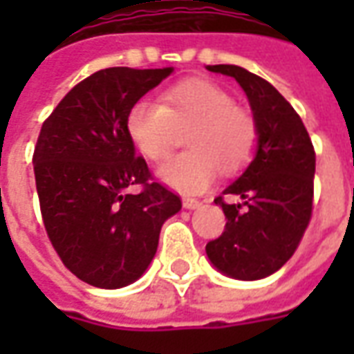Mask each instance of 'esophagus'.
Returning a JSON list of instances; mask_svg holds the SVG:
<instances>
[{
    "mask_svg": "<svg viewBox=\"0 0 354 354\" xmlns=\"http://www.w3.org/2000/svg\"><path fill=\"white\" fill-rule=\"evenodd\" d=\"M201 207V201L193 199V197H185L184 199V208H189V210H193V208H199Z\"/></svg>",
    "mask_w": 354,
    "mask_h": 354,
    "instance_id": "1",
    "label": "esophagus"
}]
</instances>
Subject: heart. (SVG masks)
<instances>
[{
	"mask_svg": "<svg viewBox=\"0 0 354 354\" xmlns=\"http://www.w3.org/2000/svg\"><path fill=\"white\" fill-rule=\"evenodd\" d=\"M189 151L172 157L159 169L165 184L182 193H201L218 170L235 174L252 161L260 144L258 119L237 106L230 91L214 81L184 80L161 93V104L134 102L127 113V132L142 153L162 161L172 151L180 129Z\"/></svg>",
	"mask_w": 354,
	"mask_h": 354,
	"instance_id": "heart-1",
	"label": "heart"
}]
</instances>
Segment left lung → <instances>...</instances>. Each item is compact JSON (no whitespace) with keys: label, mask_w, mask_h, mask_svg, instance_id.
<instances>
[{"label":"left lung","mask_w":354,"mask_h":354,"mask_svg":"<svg viewBox=\"0 0 354 354\" xmlns=\"http://www.w3.org/2000/svg\"><path fill=\"white\" fill-rule=\"evenodd\" d=\"M208 70L237 80L260 127L254 161L223 192L241 203L230 205L223 195L214 199L227 223L207 245L208 260L233 279L258 281L292 258L311 222L315 147L301 117L269 81L241 66Z\"/></svg>","instance_id":"8db88e82"}]
</instances>
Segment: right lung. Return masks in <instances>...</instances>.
Wrapping results in <instances>:
<instances>
[{
	"label": "right lung",
	"mask_w": 354,
	"mask_h": 354,
	"mask_svg": "<svg viewBox=\"0 0 354 354\" xmlns=\"http://www.w3.org/2000/svg\"><path fill=\"white\" fill-rule=\"evenodd\" d=\"M172 68H106L66 94L41 124L34 174L47 237L77 279L121 288L153 260L161 225L182 208L136 157L127 132L134 102ZM140 185V193L128 192Z\"/></svg>",
	"instance_id": "obj_1"
}]
</instances>
